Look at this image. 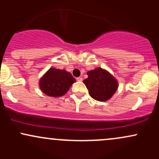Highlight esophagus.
<instances>
[{"label":"esophagus","instance_id":"obj_1","mask_svg":"<svg viewBox=\"0 0 159 159\" xmlns=\"http://www.w3.org/2000/svg\"><path fill=\"white\" fill-rule=\"evenodd\" d=\"M76 80H77L78 81H82V80H83V78H82L81 77H78L76 78Z\"/></svg>","mask_w":159,"mask_h":159}]
</instances>
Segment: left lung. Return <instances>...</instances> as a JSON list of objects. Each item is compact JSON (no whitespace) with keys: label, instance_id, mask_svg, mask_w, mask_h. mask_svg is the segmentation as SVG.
Wrapping results in <instances>:
<instances>
[{"label":"left lung","instance_id":"left-lung-1","mask_svg":"<svg viewBox=\"0 0 159 159\" xmlns=\"http://www.w3.org/2000/svg\"><path fill=\"white\" fill-rule=\"evenodd\" d=\"M87 74L88 78L83 82L88 89L90 96L97 101L109 100L119 87L117 80L108 71L101 67L88 71Z\"/></svg>","mask_w":159,"mask_h":159}]
</instances>
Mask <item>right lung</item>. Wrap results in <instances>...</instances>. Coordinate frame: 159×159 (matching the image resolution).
Instances as JSON below:
<instances>
[{
    "label": "right lung",
    "mask_w": 159,
    "mask_h": 159,
    "mask_svg": "<svg viewBox=\"0 0 159 159\" xmlns=\"http://www.w3.org/2000/svg\"><path fill=\"white\" fill-rule=\"evenodd\" d=\"M75 81L72 74L65 69L50 68L39 79V86L47 96L60 97L66 93Z\"/></svg>",
    "instance_id": "add662e5"
}]
</instances>
